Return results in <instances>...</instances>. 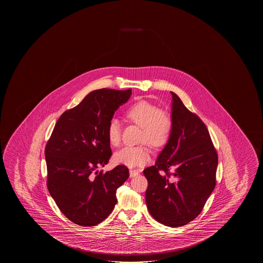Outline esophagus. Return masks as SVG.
<instances>
[{"instance_id":"1","label":"esophagus","mask_w":263,"mask_h":263,"mask_svg":"<svg viewBox=\"0 0 263 263\" xmlns=\"http://www.w3.org/2000/svg\"><path fill=\"white\" fill-rule=\"evenodd\" d=\"M130 178H134V177L138 176L139 173L138 171H135V170H130L129 171Z\"/></svg>"}]
</instances>
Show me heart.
<instances>
[{
  "mask_svg": "<svg viewBox=\"0 0 263 263\" xmlns=\"http://www.w3.org/2000/svg\"><path fill=\"white\" fill-rule=\"evenodd\" d=\"M126 118L142 127L140 142H146L152 147L166 145L173 132V120L171 114L160 110L155 104L146 101H139L125 111ZM108 141L117 146L121 141V125L117 118H112L106 128ZM151 159L148 148L144 145L126 146L117 151L114 160L129 168L139 167Z\"/></svg>",
  "mask_w": 263,
  "mask_h": 263,
  "instance_id": "heart-1",
  "label": "heart"
}]
</instances>
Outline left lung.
I'll use <instances>...</instances> for the list:
<instances>
[{
	"instance_id": "1",
	"label": "left lung",
	"mask_w": 263,
	"mask_h": 263,
	"mask_svg": "<svg viewBox=\"0 0 263 263\" xmlns=\"http://www.w3.org/2000/svg\"><path fill=\"white\" fill-rule=\"evenodd\" d=\"M171 93L173 132L155 165L143 173L148 181V212L159 223L177 228L188 224L202 212L215 189L218 157L203 122L185 107L176 93ZM171 169L173 173H169Z\"/></svg>"
}]
</instances>
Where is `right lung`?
I'll return each mask as SVG.
<instances>
[{
    "mask_svg": "<svg viewBox=\"0 0 263 263\" xmlns=\"http://www.w3.org/2000/svg\"><path fill=\"white\" fill-rule=\"evenodd\" d=\"M131 93V89L91 91L61 115L48 139L45 149L48 192L74 224L91 227L107 218L117 204V190L129 177L124 165L105 173L97 168L112 156L108 124Z\"/></svg>",
    "mask_w": 263,
    "mask_h": 263,
    "instance_id": "add662e5",
    "label": "right lung"
}]
</instances>
